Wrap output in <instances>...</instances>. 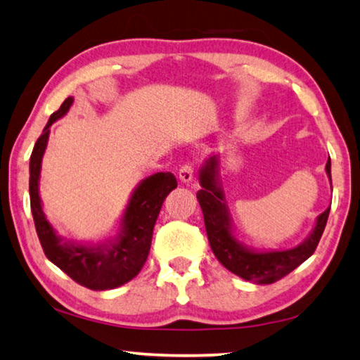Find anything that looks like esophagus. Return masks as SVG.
<instances>
[{
    "label": "esophagus",
    "instance_id": "esophagus-1",
    "mask_svg": "<svg viewBox=\"0 0 360 360\" xmlns=\"http://www.w3.org/2000/svg\"><path fill=\"white\" fill-rule=\"evenodd\" d=\"M179 179L181 182H186V184H188L193 179V169L191 165H184L181 167L179 169Z\"/></svg>",
    "mask_w": 360,
    "mask_h": 360
}]
</instances>
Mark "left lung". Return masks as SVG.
Wrapping results in <instances>:
<instances>
[{
  "mask_svg": "<svg viewBox=\"0 0 360 360\" xmlns=\"http://www.w3.org/2000/svg\"><path fill=\"white\" fill-rule=\"evenodd\" d=\"M330 167L332 163L328 157L326 173L332 186ZM198 181L202 188L197 192V198L203 211L211 249L217 260L233 275L254 284H273L313 255L326 229L330 206L316 217L313 230L300 245L290 249L262 251L245 245L236 235L222 188L221 154H212L206 158L203 167L200 168Z\"/></svg>",
  "mask_w": 360,
  "mask_h": 360,
  "instance_id": "left-lung-1",
  "label": "left lung"
}]
</instances>
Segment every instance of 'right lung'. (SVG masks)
I'll return each instance as SVG.
<instances>
[{"label":"right lung","mask_w":360,"mask_h":360,"mask_svg":"<svg viewBox=\"0 0 360 360\" xmlns=\"http://www.w3.org/2000/svg\"><path fill=\"white\" fill-rule=\"evenodd\" d=\"M75 98L68 96L53 112L30 157V205L34 227L46 257L77 284L92 290L115 289L141 271L150 251L154 225L163 200L178 186L173 173H154L133 188L114 235L98 243H77L60 236L42 210L39 179L42 157L53 122L70 111Z\"/></svg>","instance_id":"1"}]
</instances>
